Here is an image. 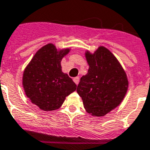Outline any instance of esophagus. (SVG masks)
Returning <instances> with one entry per match:
<instances>
[{
    "label": "esophagus",
    "mask_w": 150,
    "mask_h": 150,
    "mask_svg": "<svg viewBox=\"0 0 150 150\" xmlns=\"http://www.w3.org/2000/svg\"><path fill=\"white\" fill-rule=\"evenodd\" d=\"M73 81H74V82H75V84L78 85L79 84V77H75L73 79Z\"/></svg>",
    "instance_id": "1"
}]
</instances>
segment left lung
Returning a JSON list of instances; mask_svg holds the SVG:
<instances>
[{"mask_svg": "<svg viewBox=\"0 0 150 150\" xmlns=\"http://www.w3.org/2000/svg\"><path fill=\"white\" fill-rule=\"evenodd\" d=\"M85 57L89 68L76 91L87 113L103 117L123 101L128 89L127 74L116 57L103 46L94 53L85 51Z\"/></svg>", "mask_w": 150, "mask_h": 150, "instance_id": "obj_1", "label": "left lung"}]
</instances>
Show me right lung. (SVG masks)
Segmentation results:
<instances>
[{
  "instance_id": "add662e5",
  "label": "right lung",
  "mask_w": 150,
  "mask_h": 150,
  "mask_svg": "<svg viewBox=\"0 0 150 150\" xmlns=\"http://www.w3.org/2000/svg\"><path fill=\"white\" fill-rule=\"evenodd\" d=\"M70 50L68 47L57 49L53 43H48L37 50L24 69L25 93L42 110L60 108L66 96L76 89V84L61 69V60Z\"/></svg>"
}]
</instances>
